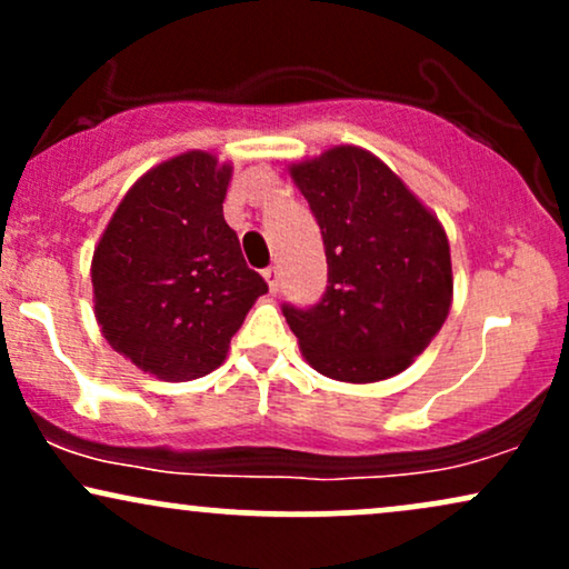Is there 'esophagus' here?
<instances>
[{
  "instance_id": "34e87169",
  "label": "esophagus",
  "mask_w": 569,
  "mask_h": 569,
  "mask_svg": "<svg viewBox=\"0 0 569 569\" xmlns=\"http://www.w3.org/2000/svg\"><path fill=\"white\" fill-rule=\"evenodd\" d=\"M262 276H264V280H267V289H270V293H278V289H280V272H278V267H267Z\"/></svg>"
}]
</instances>
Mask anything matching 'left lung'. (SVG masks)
<instances>
[{
	"instance_id": "obj_1",
	"label": "left lung",
	"mask_w": 569,
	"mask_h": 569,
	"mask_svg": "<svg viewBox=\"0 0 569 569\" xmlns=\"http://www.w3.org/2000/svg\"><path fill=\"white\" fill-rule=\"evenodd\" d=\"M323 234L329 286L312 310L283 307L305 361L337 382L401 375L452 307L449 238L433 211L369 149L339 143L289 162Z\"/></svg>"
}]
</instances>
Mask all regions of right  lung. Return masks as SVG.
<instances>
[{"label":"right lung","instance_id":"obj_1","mask_svg":"<svg viewBox=\"0 0 569 569\" xmlns=\"http://www.w3.org/2000/svg\"><path fill=\"white\" fill-rule=\"evenodd\" d=\"M232 162L189 149L133 181L98 238L93 312L112 350L162 382L224 363L267 283L224 221Z\"/></svg>","mask_w":569,"mask_h":569}]
</instances>
